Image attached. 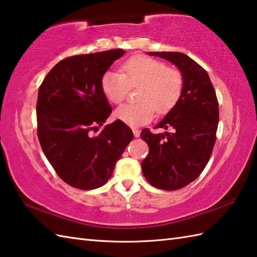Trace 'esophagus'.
Segmentation results:
<instances>
[{
  "mask_svg": "<svg viewBox=\"0 0 257 257\" xmlns=\"http://www.w3.org/2000/svg\"><path fill=\"white\" fill-rule=\"evenodd\" d=\"M133 132H134V135H135V137H136V138L139 137V136H140V130L134 128V129H133Z\"/></svg>",
  "mask_w": 257,
  "mask_h": 257,
  "instance_id": "1",
  "label": "esophagus"
}]
</instances>
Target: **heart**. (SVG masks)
<instances>
[{
  "label": "heart",
  "mask_w": 257,
  "mask_h": 257,
  "mask_svg": "<svg viewBox=\"0 0 257 257\" xmlns=\"http://www.w3.org/2000/svg\"><path fill=\"white\" fill-rule=\"evenodd\" d=\"M121 74L107 72L100 86L109 102L119 103L129 88H137V103H125L114 110V117L137 127L158 114H165L177 105L183 89V77L178 69L155 58L136 56L123 63Z\"/></svg>",
  "instance_id": "obj_1"
}]
</instances>
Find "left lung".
I'll use <instances>...</instances> for the list:
<instances>
[{
  "instance_id": "8db88e82",
  "label": "left lung",
  "mask_w": 257,
  "mask_h": 257,
  "mask_svg": "<svg viewBox=\"0 0 257 257\" xmlns=\"http://www.w3.org/2000/svg\"><path fill=\"white\" fill-rule=\"evenodd\" d=\"M180 69L183 89L177 105L155 128L170 132L140 134L149 146L141 162L145 178L154 187L173 191L193 182L209 162L216 140L219 101L206 70L183 53L154 52Z\"/></svg>"
}]
</instances>
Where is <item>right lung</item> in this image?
<instances>
[{
	"mask_svg": "<svg viewBox=\"0 0 257 257\" xmlns=\"http://www.w3.org/2000/svg\"><path fill=\"white\" fill-rule=\"evenodd\" d=\"M123 54L114 48L64 58L38 89V140L58 177L73 188L105 184L134 138L133 130L119 119L92 135L112 111L101 90V77Z\"/></svg>",
	"mask_w": 257,
	"mask_h": 257,
	"instance_id": "1",
	"label": "right lung"
}]
</instances>
